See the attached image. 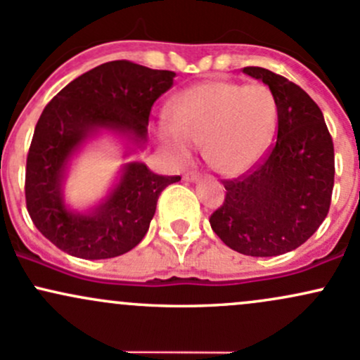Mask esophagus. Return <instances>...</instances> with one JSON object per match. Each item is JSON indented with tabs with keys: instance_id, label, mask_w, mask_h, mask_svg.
<instances>
[{
	"instance_id": "obj_1",
	"label": "esophagus",
	"mask_w": 360,
	"mask_h": 360,
	"mask_svg": "<svg viewBox=\"0 0 360 360\" xmlns=\"http://www.w3.org/2000/svg\"><path fill=\"white\" fill-rule=\"evenodd\" d=\"M184 180L185 181H197V175H195L194 172H187L184 175Z\"/></svg>"
}]
</instances>
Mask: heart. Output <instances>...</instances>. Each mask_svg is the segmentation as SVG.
<instances>
[{
    "mask_svg": "<svg viewBox=\"0 0 360 360\" xmlns=\"http://www.w3.org/2000/svg\"><path fill=\"white\" fill-rule=\"evenodd\" d=\"M172 123L158 127V139L176 161H187L192 142L223 175H240L262 156L276 123V101L262 84H197L173 99Z\"/></svg>",
    "mask_w": 360,
    "mask_h": 360,
    "instance_id": "1",
    "label": "heart"
}]
</instances>
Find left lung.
<instances>
[{"label": "left lung", "mask_w": 360, "mask_h": 360, "mask_svg": "<svg viewBox=\"0 0 360 360\" xmlns=\"http://www.w3.org/2000/svg\"><path fill=\"white\" fill-rule=\"evenodd\" d=\"M273 92L276 144L252 172L226 180L212 231L245 256L273 257L307 240L330 211L335 150L319 106L297 84L261 67L242 70Z\"/></svg>", "instance_id": "8db88e82"}]
</instances>
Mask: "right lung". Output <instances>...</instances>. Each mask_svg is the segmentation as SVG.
I'll return each instance as SVG.
<instances>
[{
	"mask_svg": "<svg viewBox=\"0 0 360 360\" xmlns=\"http://www.w3.org/2000/svg\"><path fill=\"white\" fill-rule=\"evenodd\" d=\"M173 79L175 72L108 61L72 80L44 108L27 154L25 200L34 225L58 249L80 259H110L132 250L148 233L158 197L180 176L156 175L141 161H129L89 211L68 207L63 184L72 158L101 132L125 139V156L144 149L150 108Z\"/></svg>",
	"mask_w": 360,
	"mask_h": 360,
	"instance_id": "1",
	"label": "right lung"
}]
</instances>
